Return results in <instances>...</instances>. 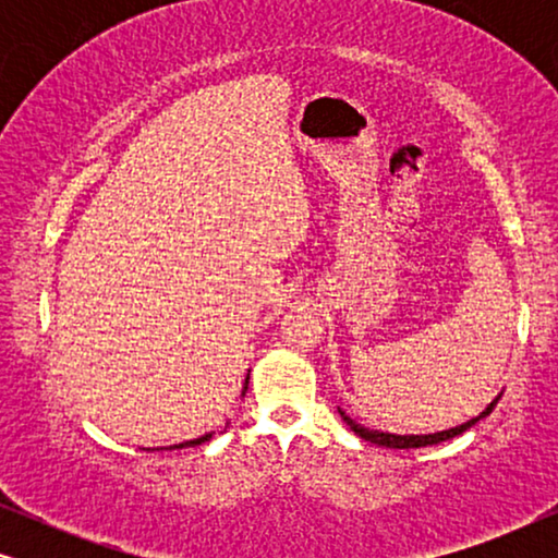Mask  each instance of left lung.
Instances as JSON below:
<instances>
[{
	"mask_svg": "<svg viewBox=\"0 0 558 558\" xmlns=\"http://www.w3.org/2000/svg\"><path fill=\"white\" fill-rule=\"evenodd\" d=\"M498 399H500V396H498ZM498 399H493L490 403H487V409L483 411V414L470 418V422H464L460 426H452V429H445V432H434V434H391V432H380V429H365V426L353 422V418H350L342 409H340V416H342V422H345L350 429L357 434V437L371 441V445L388 447V449H418V447L439 445V441H447V439L457 437V434L468 432L470 426H475L480 422V418H485L487 414H490V411L495 409V403H498Z\"/></svg>",
	"mask_w": 558,
	"mask_h": 558,
	"instance_id": "8db88e82",
	"label": "left lung"
}]
</instances>
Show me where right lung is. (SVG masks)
<instances>
[{"label":"right lung","instance_id":"right-lung-1","mask_svg":"<svg viewBox=\"0 0 558 558\" xmlns=\"http://www.w3.org/2000/svg\"><path fill=\"white\" fill-rule=\"evenodd\" d=\"M248 373H251V371H248ZM246 388H248V376H246V384H243V391H241V396H246ZM213 434H216V432H208V434H203V437H197V439H190V441H182V445L165 447V449H185V447H197V445H203V441L213 439Z\"/></svg>","mask_w":558,"mask_h":558}]
</instances>
